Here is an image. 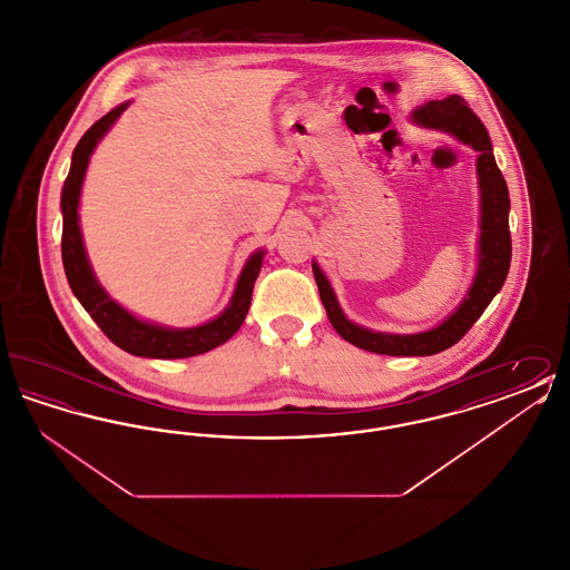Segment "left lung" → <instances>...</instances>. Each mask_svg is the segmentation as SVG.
I'll return each instance as SVG.
<instances>
[{"mask_svg":"<svg viewBox=\"0 0 570 570\" xmlns=\"http://www.w3.org/2000/svg\"><path fill=\"white\" fill-rule=\"evenodd\" d=\"M412 124L430 130H440L455 136L461 142L470 145L479 151L476 158V175H479V190H481V237H479V267L474 282L468 291L460 307L440 325L412 333V335H393L370 331L363 326L351 323L335 293L314 263V277L318 284L321 301L325 305L326 316L333 328L356 348L370 353L389 354V356H430L442 353L458 344L461 337L470 331L481 314L488 309L491 298L495 297L509 275L511 267V230H509V209L511 198L507 181L493 158V147L489 140L488 128L483 121L472 112L461 96H449L444 100H430L412 110Z\"/></svg>","mask_w":570,"mask_h":570,"instance_id":"left-lung-1","label":"left lung"}]
</instances>
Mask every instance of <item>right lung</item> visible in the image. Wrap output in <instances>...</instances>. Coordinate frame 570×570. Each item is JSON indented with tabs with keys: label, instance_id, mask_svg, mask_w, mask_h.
<instances>
[{
	"label": "right lung",
	"instance_id": "obj_1",
	"mask_svg": "<svg viewBox=\"0 0 570 570\" xmlns=\"http://www.w3.org/2000/svg\"><path fill=\"white\" fill-rule=\"evenodd\" d=\"M130 102L109 110L102 119H98L72 151L70 173L66 177L61 190V216H63V230H61V261L68 284L75 297L81 301L87 314L102 328L115 346L135 356H149V358H186L196 354L209 353L219 344L228 342L239 326L244 325L254 282L263 267L265 252H254L244 272L237 279L235 295L230 298L228 307L214 318L212 323L194 326V328H166V326L151 325L138 321L128 309H124L115 298L107 295V291L98 284L91 265L85 254L82 245L81 226H79V198H81L82 179L89 164V156L94 154L100 138L109 132L110 126L117 117L128 109Z\"/></svg>",
	"mask_w": 570,
	"mask_h": 570
}]
</instances>
